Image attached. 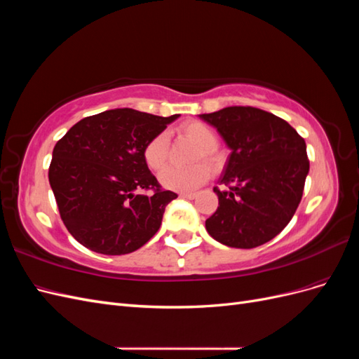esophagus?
I'll list each match as a JSON object with an SVG mask.
<instances>
[{
  "label": "esophagus",
  "mask_w": 359,
  "mask_h": 359,
  "mask_svg": "<svg viewBox=\"0 0 359 359\" xmlns=\"http://www.w3.org/2000/svg\"><path fill=\"white\" fill-rule=\"evenodd\" d=\"M180 198H182V199H194V198H196V194H194V193H181Z\"/></svg>",
  "instance_id": "obj_1"
}]
</instances>
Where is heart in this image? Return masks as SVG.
Segmentation results:
<instances>
[{"instance_id": "obj_1", "label": "heart", "mask_w": 359, "mask_h": 359, "mask_svg": "<svg viewBox=\"0 0 359 359\" xmlns=\"http://www.w3.org/2000/svg\"><path fill=\"white\" fill-rule=\"evenodd\" d=\"M180 133L198 145V151L193 158L194 161L202 160L212 170H217L222 166L223 153L217 145V133L212 127L198 121V119H191V121L181 124ZM168 147L169 139L165 132L148 140L144 148V160L151 170L158 172L165 168L168 160ZM205 165L196 163V165L186 169L169 166L160 173V184L163 187L175 191H190L198 189L210 177L209 165L206 167Z\"/></svg>"}]
</instances>
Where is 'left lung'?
<instances>
[{"mask_svg":"<svg viewBox=\"0 0 359 359\" xmlns=\"http://www.w3.org/2000/svg\"><path fill=\"white\" fill-rule=\"evenodd\" d=\"M201 119L231 149L214 191L219 208L206 231L227 247L255 248L285 229L302 198L310 163L307 147L285 119L252 106H231Z\"/></svg>","mask_w":359,"mask_h":359,"instance_id":"8db88e82","label":"left lung"}]
</instances>
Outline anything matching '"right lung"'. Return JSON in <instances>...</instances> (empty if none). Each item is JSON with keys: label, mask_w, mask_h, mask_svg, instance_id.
<instances>
[{"label": "right lung", "mask_w": 359, "mask_h": 359, "mask_svg": "<svg viewBox=\"0 0 359 359\" xmlns=\"http://www.w3.org/2000/svg\"><path fill=\"white\" fill-rule=\"evenodd\" d=\"M180 115L112 109L76 123L53 148L49 184L67 231L102 255H127L153 238L177 193L144 160L148 140ZM140 189H151L149 195Z\"/></svg>", "instance_id": "obj_1"}]
</instances>
